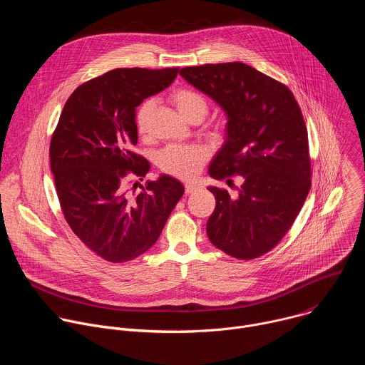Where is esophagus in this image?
Masks as SVG:
<instances>
[{
    "mask_svg": "<svg viewBox=\"0 0 365 365\" xmlns=\"http://www.w3.org/2000/svg\"><path fill=\"white\" fill-rule=\"evenodd\" d=\"M197 189H199V186H197L196 183H186V185H185L186 193H193V192H196Z\"/></svg>",
    "mask_w": 365,
    "mask_h": 365,
    "instance_id": "obj_1",
    "label": "esophagus"
}]
</instances>
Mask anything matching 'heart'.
<instances>
[{
    "instance_id": "b5f03b06",
    "label": "heart",
    "mask_w": 365,
    "mask_h": 365,
    "mask_svg": "<svg viewBox=\"0 0 365 365\" xmlns=\"http://www.w3.org/2000/svg\"><path fill=\"white\" fill-rule=\"evenodd\" d=\"M173 106L179 114L189 123L202 121L207 113L206 98L189 88H179L173 91L170 96ZM153 110L150 99L143 101L135 111V127L140 135H145L148 131V120ZM206 160V151L197 145H172L168 147L159 155L160 168L176 178L192 179L195 178Z\"/></svg>"
}]
</instances>
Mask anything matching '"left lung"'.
<instances>
[{
	"mask_svg": "<svg viewBox=\"0 0 365 365\" xmlns=\"http://www.w3.org/2000/svg\"><path fill=\"white\" fill-rule=\"evenodd\" d=\"M180 76L227 117L224 144L207 173L241 179L237 196L207 186L217 200L207 238L240 259L263 255L286 235L310 189L307 131L297 102L287 86L241 62L183 68Z\"/></svg>",
	"mask_w": 365,
	"mask_h": 365,
	"instance_id": "1",
	"label": "left lung"
}]
</instances>
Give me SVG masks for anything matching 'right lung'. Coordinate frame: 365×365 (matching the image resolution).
I'll list each match as a JSON object with an SVG mask.
<instances>
[{"mask_svg": "<svg viewBox=\"0 0 365 365\" xmlns=\"http://www.w3.org/2000/svg\"><path fill=\"white\" fill-rule=\"evenodd\" d=\"M179 68L114 69L75 89L50 143V168L65 218L78 238L111 263L137 258L158 241L183 185L160 175L137 195L125 178L143 180L150 163L133 153L135 110L166 89Z\"/></svg>", "mask_w": 365, "mask_h": 365, "instance_id": "right-lung-1", "label": "right lung"}]
</instances>
